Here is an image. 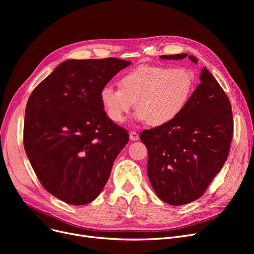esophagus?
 <instances>
[{
    "mask_svg": "<svg viewBox=\"0 0 254 254\" xmlns=\"http://www.w3.org/2000/svg\"><path fill=\"white\" fill-rule=\"evenodd\" d=\"M129 140H131V141L139 140V135L137 134L136 131H130L129 132Z\"/></svg>",
    "mask_w": 254,
    "mask_h": 254,
    "instance_id": "34e87169",
    "label": "esophagus"
}]
</instances>
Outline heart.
Segmentation results:
<instances>
[{"label":"heart","instance_id":"heart-1","mask_svg":"<svg viewBox=\"0 0 254 254\" xmlns=\"http://www.w3.org/2000/svg\"><path fill=\"white\" fill-rule=\"evenodd\" d=\"M194 81L193 72L184 66L140 65L122 77L120 87L103 86L100 101L107 117L115 124L125 122L136 102V120L162 127L182 114Z\"/></svg>","mask_w":254,"mask_h":254}]
</instances>
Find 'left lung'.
Segmentation results:
<instances>
[{"label":"left lung","mask_w":254,"mask_h":254,"mask_svg":"<svg viewBox=\"0 0 254 254\" xmlns=\"http://www.w3.org/2000/svg\"><path fill=\"white\" fill-rule=\"evenodd\" d=\"M188 53L162 56L182 60ZM201 83L182 114L166 126L141 132L147 147V175L157 196L181 206L201 197L228 158L233 138L231 103L216 79L203 68Z\"/></svg>","instance_id":"1"}]
</instances>
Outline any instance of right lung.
<instances>
[{
	"mask_svg": "<svg viewBox=\"0 0 254 254\" xmlns=\"http://www.w3.org/2000/svg\"><path fill=\"white\" fill-rule=\"evenodd\" d=\"M131 63L119 59L68 60L32 92L25 108L24 150L43 188L79 206L97 198L127 131L107 117L103 86Z\"/></svg>",
	"mask_w": 254,
	"mask_h": 254,
	"instance_id": "add662e5",
	"label": "right lung"
}]
</instances>
